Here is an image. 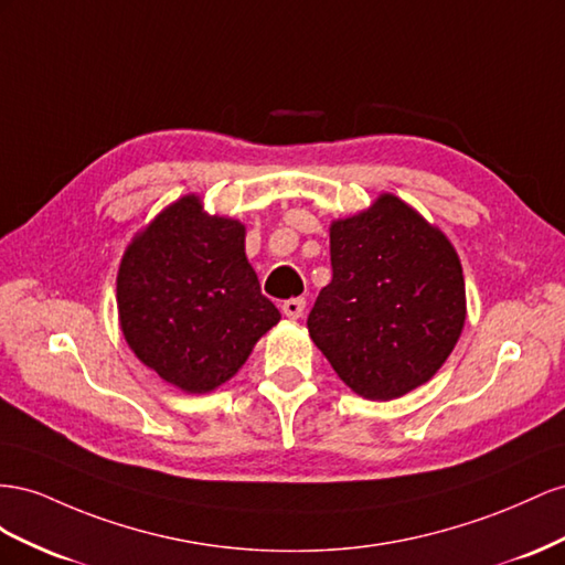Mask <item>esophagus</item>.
I'll return each instance as SVG.
<instances>
[{
	"label": "esophagus",
	"mask_w": 565,
	"mask_h": 565,
	"mask_svg": "<svg viewBox=\"0 0 565 565\" xmlns=\"http://www.w3.org/2000/svg\"><path fill=\"white\" fill-rule=\"evenodd\" d=\"M281 312H284L288 319L302 317V312H305V298H288V300H284Z\"/></svg>",
	"instance_id": "esophagus-1"
}]
</instances>
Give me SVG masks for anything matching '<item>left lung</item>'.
Instances as JSON below:
<instances>
[{"instance_id":"8db88e82","label":"left lung","mask_w":565,"mask_h":565,"mask_svg":"<svg viewBox=\"0 0 565 565\" xmlns=\"http://www.w3.org/2000/svg\"><path fill=\"white\" fill-rule=\"evenodd\" d=\"M333 279L308 317L315 345L366 399H395L435 376L466 321L461 263L412 205L381 193L331 222Z\"/></svg>"}]
</instances>
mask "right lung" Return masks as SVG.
<instances>
[{
  "label": "right lung",
  "mask_w": 565,
  "mask_h": 565,
  "mask_svg": "<svg viewBox=\"0 0 565 565\" xmlns=\"http://www.w3.org/2000/svg\"><path fill=\"white\" fill-rule=\"evenodd\" d=\"M127 345L184 393L230 381L281 319L246 257V227L207 215L199 196L168 205L127 246L118 269Z\"/></svg>",
  "instance_id": "obj_1"
}]
</instances>
